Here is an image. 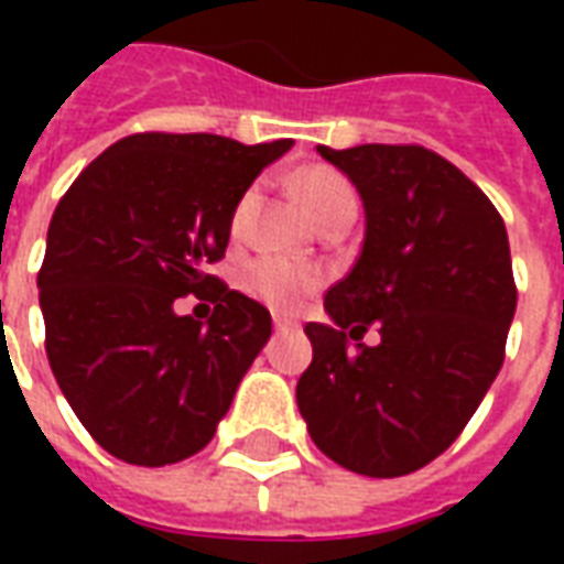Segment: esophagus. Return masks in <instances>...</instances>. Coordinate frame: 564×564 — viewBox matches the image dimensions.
I'll list each match as a JSON object with an SVG mask.
<instances>
[{
  "label": "esophagus",
  "mask_w": 564,
  "mask_h": 564,
  "mask_svg": "<svg viewBox=\"0 0 564 564\" xmlns=\"http://www.w3.org/2000/svg\"><path fill=\"white\" fill-rule=\"evenodd\" d=\"M299 323H293V319H286V317H274V332H290L295 329Z\"/></svg>",
  "instance_id": "34e87169"
}]
</instances>
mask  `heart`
Instances as JSON below:
<instances>
[{"instance_id":"heart-1","label":"heart","mask_w":564,"mask_h":564,"mask_svg":"<svg viewBox=\"0 0 564 564\" xmlns=\"http://www.w3.org/2000/svg\"><path fill=\"white\" fill-rule=\"evenodd\" d=\"M293 189L299 202L305 205L307 217L317 226L335 220V217H347V214L356 217L359 214V196H356L354 184L332 165H307V169H302L293 177ZM253 202H257L253 189H247L245 196L238 198V205L232 210V235L241 232ZM238 283L250 299L269 305L271 311L290 314L305 302V295L317 290L323 283V274L314 265H299V262H290V259L281 257H259L250 259L241 269Z\"/></svg>"}]
</instances>
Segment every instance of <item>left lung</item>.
I'll use <instances>...</instances> for the list:
<instances>
[{
    "label": "left lung",
    "instance_id": "left-lung-1",
    "mask_svg": "<svg viewBox=\"0 0 564 564\" xmlns=\"http://www.w3.org/2000/svg\"><path fill=\"white\" fill-rule=\"evenodd\" d=\"M319 156L366 205V241L307 323L314 359L295 387L307 432L332 462L402 477L437 459L484 402L513 311L505 220L480 186L420 144H359ZM378 325L381 341L361 344Z\"/></svg>",
    "mask_w": 564,
    "mask_h": 564
}]
</instances>
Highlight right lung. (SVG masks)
Here are the masks:
<instances>
[{"instance_id":"obj_1","label":"right lung","mask_w":564,"mask_h":564,"mask_svg":"<svg viewBox=\"0 0 564 564\" xmlns=\"http://www.w3.org/2000/svg\"><path fill=\"white\" fill-rule=\"evenodd\" d=\"M293 139L241 144L210 132H139L84 169L47 229L39 305L59 390L93 441L129 465H172L208 444L271 314L208 265L232 210ZM193 292L208 324L181 318Z\"/></svg>"}]
</instances>
